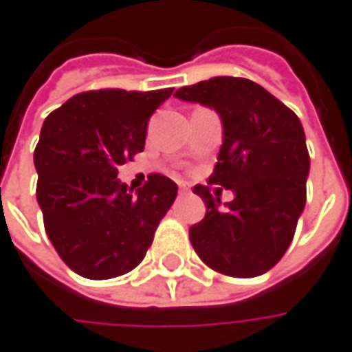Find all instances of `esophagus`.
Masks as SVG:
<instances>
[{
  "label": "esophagus",
  "mask_w": 352,
  "mask_h": 352,
  "mask_svg": "<svg viewBox=\"0 0 352 352\" xmlns=\"http://www.w3.org/2000/svg\"><path fill=\"white\" fill-rule=\"evenodd\" d=\"M180 192H190V184L180 182Z\"/></svg>",
  "instance_id": "34e87169"
}]
</instances>
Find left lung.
Masks as SVG:
<instances>
[{
	"instance_id": "left-lung-1",
	"label": "left lung",
	"mask_w": 352,
	"mask_h": 352,
	"mask_svg": "<svg viewBox=\"0 0 352 352\" xmlns=\"http://www.w3.org/2000/svg\"><path fill=\"white\" fill-rule=\"evenodd\" d=\"M174 96L219 116L223 144L210 184L235 194L221 208L208 186L194 188L208 211L190 227L192 247L221 274L261 276L288 250L305 208L309 155L304 127L292 109L247 78L217 76Z\"/></svg>"
}]
</instances>
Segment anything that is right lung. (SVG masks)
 I'll return each mask as SVG.
<instances>
[{"label":"right lung","mask_w":352,"mask_h":352,"mask_svg":"<svg viewBox=\"0 0 352 352\" xmlns=\"http://www.w3.org/2000/svg\"><path fill=\"white\" fill-rule=\"evenodd\" d=\"M172 96L94 89L45 119L34 148L36 201L52 247L76 274L107 280L139 266L178 186L151 174L137 192L117 168L142 153L148 119Z\"/></svg>","instance_id":"1"}]
</instances>
